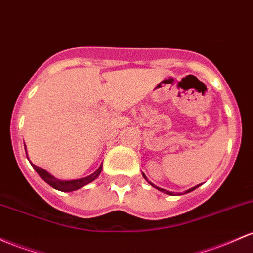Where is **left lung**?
Wrapping results in <instances>:
<instances>
[{"instance_id": "1", "label": "left lung", "mask_w": 253, "mask_h": 253, "mask_svg": "<svg viewBox=\"0 0 253 253\" xmlns=\"http://www.w3.org/2000/svg\"><path fill=\"white\" fill-rule=\"evenodd\" d=\"M143 175H144V174H143ZM144 177H145V179H146V176H145V175H144ZM150 184H151V182H150ZM151 186H154V187H156V186H155V185H152V184H151ZM197 187H199V185H197V186H194V187H192V188H190V190H187V191H186V192H185V193H188V192H191V191L196 190V188H197ZM156 188H157V190L162 191V192H165V193H168V194H173V193H171V192H169V191H167V190H163V188H160V187H156Z\"/></svg>"}]
</instances>
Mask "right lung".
Here are the masks:
<instances>
[{
    "instance_id": "right-lung-1",
    "label": "right lung",
    "mask_w": 253,
    "mask_h": 253,
    "mask_svg": "<svg viewBox=\"0 0 253 253\" xmlns=\"http://www.w3.org/2000/svg\"><path fill=\"white\" fill-rule=\"evenodd\" d=\"M32 167L35 168V170L37 171L38 175H40L42 179L44 180V181L46 182V184H49L51 187H54L55 190H59V191H62V192H71V191H76L78 188L83 187V186L90 184V182H92L93 180L97 179V176L101 174L102 171V165L99 166V168L97 169L93 174H91V175L86 176V177H83V179H78V180H69V181H65V180H57L55 179L54 176L50 175L46 170H44L43 168L41 167H37L36 165H33L31 163Z\"/></svg>"
}]
</instances>
